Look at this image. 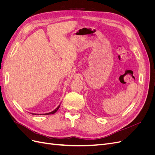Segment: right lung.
<instances>
[{
	"label": "right lung",
	"instance_id": "1",
	"mask_svg": "<svg viewBox=\"0 0 155 155\" xmlns=\"http://www.w3.org/2000/svg\"><path fill=\"white\" fill-rule=\"evenodd\" d=\"M61 104L59 105V106L56 108V109H55V110H54L53 111H51V112H48V113H45V114H43V115H48V114H54V113H55L56 112H57V110L59 109V107H60V105H61ZM32 114H35V115H41L42 114H35V113H31Z\"/></svg>",
	"mask_w": 155,
	"mask_h": 155
}]
</instances>
